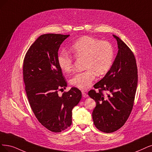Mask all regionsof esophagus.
Returning a JSON list of instances; mask_svg holds the SVG:
<instances>
[{
    "label": "esophagus",
    "mask_w": 152,
    "mask_h": 152,
    "mask_svg": "<svg viewBox=\"0 0 152 152\" xmlns=\"http://www.w3.org/2000/svg\"><path fill=\"white\" fill-rule=\"evenodd\" d=\"M82 94H83V96L84 98H87L88 97V94L86 93V91L85 90L82 91Z\"/></svg>",
    "instance_id": "34e87169"
}]
</instances>
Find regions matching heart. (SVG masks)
<instances>
[{"label": "heart", "instance_id": "obj_1", "mask_svg": "<svg viewBox=\"0 0 152 152\" xmlns=\"http://www.w3.org/2000/svg\"><path fill=\"white\" fill-rule=\"evenodd\" d=\"M71 51L75 58L84 59V68L86 70L76 73L71 79L72 86L81 89L90 86L96 74L98 76L105 75L113 64L114 50L108 41L85 36L72 44ZM57 61L63 72L69 73L72 69V58L66 50H62L58 54Z\"/></svg>", "mask_w": 152, "mask_h": 152}]
</instances>
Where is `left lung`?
I'll return each mask as SVG.
<instances>
[{"label": "left lung", "mask_w": 152, "mask_h": 152, "mask_svg": "<svg viewBox=\"0 0 152 152\" xmlns=\"http://www.w3.org/2000/svg\"><path fill=\"white\" fill-rule=\"evenodd\" d=\"M118 51L111 68L103 79L95 84L99 91L90 90L89 97L96 103L93 113V123L99 130L109 133L118 130L130 116L138 84L135 58L130 49L115 35ZM103 91L109 94L104 96Z\"/></svg>", "instance_id": "1"}]
</instances>
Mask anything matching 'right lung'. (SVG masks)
I'll return each mask as SVG.
<instances>
[{"label":"right lung","mask_w":152,"mask_h":152,"mask_svg":"<svg viewBox=\"0 0 152 152\" xmlns=\"http://www.w3.org/2000/svg\"><path fill=\"white\" fill-rule=\"evenodd\" d=\"M69 36H40L28 49L24 60L25 89L32 110L42 125L55 133L71 126L72 110L82 97L76 88H71L61 96L58 94L60 88L67 86L58 64V50Z\"/></svg>","instance_id":"add662e5"}]
</instances>
